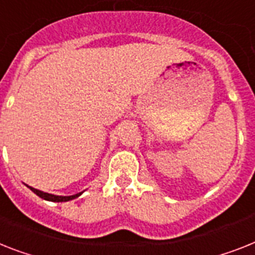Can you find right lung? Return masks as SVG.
Here are the masks:
<instances>
[{"label": "right lung", "instance_id": "add662e5", "mask_svg": "<svg viewBox=\"0 0 255 255\" xmlns=\"http://www.w3.org/2000/svg\"><path fill=\"white\" fill-rule=\"evenodd\" d=\"M31 190L35 193L36 195H39L40 198L45 199V201H52V202H66V201H71V199L77 198V197H79V195L82 194V193H78V194H74V195H69V197H61V195H53V194H49V193H44V191L41 190H37V189H33L31 188V186H28Z\"/></svg>", "mask_w": 255, "mask_h": 255}]
</instances>
